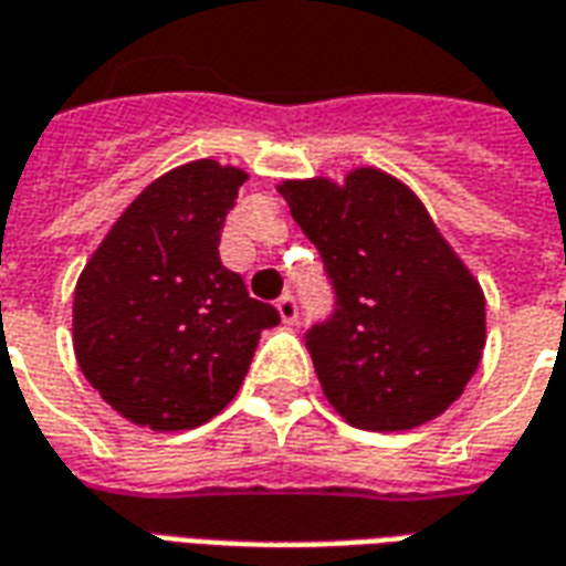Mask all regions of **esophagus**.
<instances>
[{
	"label": "esophagus",
	"instance_id": "1",
	"mask_svg": "<svg viewBox=\"0 0 566 566\" xmlns=\"http://www.w3.org/2000/svg\"><path fill=\"white\" fill-rule=\"evenodd\" d=\"M275 308H279V315H282L284 324H294L296 317H300V305H296L294 294H284L282 300L275 303Z\"/></svg>",
	"mask_w": 566,
	"mask_h": 566
}]
</instances>
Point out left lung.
Wrapping results in <instances>:
<instances>
[{"label":"left lung","instance_id":"obj_1","mask_svg":"<svg viewBox=\"0 0 566 566\" xmlns=\"http://www.w3.org/2000/svg\"><path fill=\"white\" fill-rule=\"evenodd\" d=\"M333 287L305 347L329 405L357 429L401 432L453 405L480 366L485 300L429 212L375 167L279 186Z\"/></svg>","mask_w":566,"mask_h":566}]
</instances>
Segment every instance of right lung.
<instances>
[{
	"mask_svg": "<svg viewBox=\"0 0 566 566\" xmlns=\"http://www.w3.org/2000/svg\"><path fill=\"white\" fill-rule=\"evenodd\" d=\"M242 182V170L209 158L170 170L137 195L83 270L74 354L125 420L155 432L212 420L240 392L263 329L282 321L219 258Z\"/></svg>",
	"mask_w": 566,
	"mask_h": 566,
	"instance_id": "obj_1",
	"label": "right lung"
}]
</instances>
